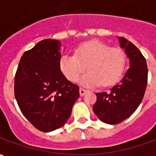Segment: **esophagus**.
Returning a JSON list of instances; mask_svg holds the SVG:
<instances>
[{
    "label": "esophagus",
    "mask_w": 156,
    "mask_h": 156,
    "mask_svg": "<svg viewBox=\"0 0 156 156\" xmlns=\"http://www.w3.org/2000/svg\"><path fill=\"white\" fill-rule=\"evenodd\" d=\"M85 93H86V90H85L84 88H79V94H80V96H83L85 94Z\"/></svg>",
    "instance_id": "esophagus-1"
}]
</instances>
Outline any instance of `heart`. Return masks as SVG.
I'll use <instances>...</instances> for the list:
<instances>
[{"mask_svg": "<svg viewBox=\"0 0 156 156\" xmlns=\"http://www.w3.org/2000/svg\"><path fill=\"white\" fill-rule=\"evenodd\" d=\"M125 62L124 51L95 40L80 45L76 54L62 56L59 68L69 81L76 82L87 65L89 71L82 76L80 83L85 87H95L102 83L108 86L120 78Z\"/></svg>", "mask_w": 156, "mask_h": 156, "instance_id": "b5f03b06", "label": "heart"}]
</instances>
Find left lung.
Listing matches in <instances>:
<instances>
[{"instance_id": "left-lung-1", "label": "left lung", "mask_w": 156, "mask_h": 156, "mask_svg": "<svg viewBox=\"0 0 156 156\" xmlns=\"http://www.w3.org/2000/svg\"><path fill=\"white\" fill-rule=\"evenodd\" d=\"M119 46L129 60V68L120 82L108 92L97 93L93 110L104 123L116 124L134 113L140 105L146 89L148 68L146 60L131 41L118 37Z\"/></svg>"}]
</instances>
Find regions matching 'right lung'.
Instances as JSON below:
<instances>
[{
	"instance_id": "1",
	"label": "right lung",
	"mask_w": 156,
	"mask_h": 156,
	"mask_svg": "<svg viewBox=\"0 0 156 156\" xmlns=\"http://www.w3.org/2000/svg\"><path fill=\"white\" fill-rule=\"evenodd\" d=\"M61 41L45 39L21 58L15 76V97L23 115L37 129L62 127L79 97V87L59 68Z\"/></svg>"
}]
</instances>
